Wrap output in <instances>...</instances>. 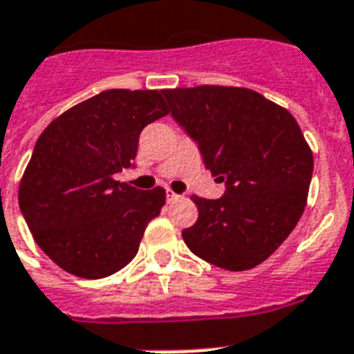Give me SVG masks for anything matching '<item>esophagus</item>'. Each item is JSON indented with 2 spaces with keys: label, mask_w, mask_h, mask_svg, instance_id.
<instances>
[{
  "label": "esophagus",
  "mask_w": 354,
  "mask_h": 354,
  "mask_svg": "<svg viewBox=\"0 0 354 354\" xmlns=\"http://www.w3.org/2000/svg\"><path fill=\"white\" fill-rule=\"evenodd\" d=\"M166 199H168V203H175V201L180 199V195L175 194L174 190H168L166 192Z\"/></svg>",
  "instance_id": "esophagus-1"
}]
</instances>
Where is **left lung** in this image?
<instances>
[{
	"instance_id": "left-lung-1",
	"label": "left lung",
	"mask_w": 354,
	"mask_h": 354,
	"mask_svg": "<svg viewBox=\"0 0 354 354\" xmlns=\"http://www.w3.org/2000/svg\"><path fill=\"white\" fill-rule=\"evenodd\" d=\"M162 95L226 186L219 199L192 195L199 217L183 239L216 267L254 268L289 237L307 205L315 162L296 118L247 87H177Z\"/></svg>"
}]
</instances>
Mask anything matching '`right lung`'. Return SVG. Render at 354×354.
Masks as SVG:
<instances>
[{
    "mask_svg": "<svg viewBox=\"0 0 354 354\" xmlns=\"http://www.w3.org/2000/svg\"><path fill=\"white\" fill-rule=\"evenodd\" d=\"M162 91L109 89L76 104L44 129L19 183L34 241L65 272L100 279L137 256L166 192L115 180L133 166L138 137L166 117Z\"/></svg>",
    "mask_w": 354,
    "mask_h": 354,
    "instance_id": "right-lung-1",
    "label": "right lung"
}]
</instances>
